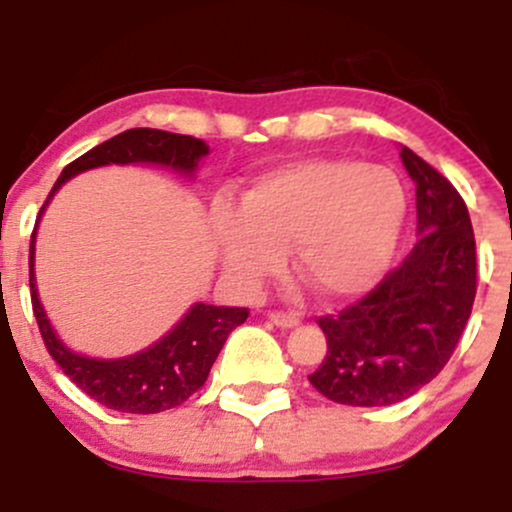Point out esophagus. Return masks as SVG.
Listing matches in <instances>:
<instances>
[{
    "mask_svg": "<svg viewBox=\"0 0 512 512\" xmlns=\"http://www.w3.org/2000/svg\"><path fill=\"white\" fill-rule=\"evenodd\" d=\"M269 320H272L276 327H284V330L298 325V317L291 313H284V310H272V313H269Z\"/></svg>",
    "mask_w": 512,
    "mask_h": 512,
    "instance_id": "esophagus-1",
    "label": "esophagus"
}]
</instances>
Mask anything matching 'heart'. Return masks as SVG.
I'll list each match as a JSON object with an SVG mask.
<instances>
[{
    "label": "heart",
    "mask_w": 512,
    "mask_h": 512,
    "mask_svg": "<svg viewBox=\"0 0 512 512\" xmlns=\"http://www.w3.org/2000/svg\"><path fill=\"white\" fill-rule=\"evenodd\" d=\"M404 219L407 195L392 170L315 158L252 182L240 211L216 214L214 245L243 289L279 272L289 250L293 274L315 296L342 301L378 284Z\"/></svg>",
    "instance_id": "obj_1"
}]
</instances>
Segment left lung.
<instances>
[{"instance_id": "obj_1", "label": "left lung", "mask_w": 512, "mask_h": 512, "mask_svg": "<svg viewBox=\"0 0 512 512\" xmlns=\"http://www.w3.org/2000/svg\"><path fill=\"white\" fill-rule=\"evenodd\" d=\"M416 185L414 250L361 301L317 317L327 356L310 385L349 407H387L421 390L450 361L477 296V243L460 192L404 146Z\"/></svg>"}]
</instances>
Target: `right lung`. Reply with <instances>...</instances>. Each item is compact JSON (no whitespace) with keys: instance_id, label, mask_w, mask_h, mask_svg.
<instances>
[{"instance_id":"add662e5","label":"right lung","mask_w":512,"mask_h":512,"mask_svg":"<svg viewBox=\"0 0 512 512\" xmlns=\"http://www.w3.org/2000/svg\"><path fill=\"white\" fill-rule=\"evenodd\" d=\"M209 154V146L202 139L187 134L163 132V129L137 127L117 134L108 142L93 146L84 156L69 163L57 178L55 187L45 199L43 214L48 202L74 175L84 170L110 166V163H156V166L173 168L182 175H192L197 170L199 158ZM40 221V216H38ZM38 226V223H35ZM33 250L35 231L31 236V303L38 322L40 337L45 349L55 358L57 366L72 383L86 392L88 397L101 402L103 407L125 411V414H158L173 407H180L185 399L207 383V375L226 344L228 334L248 320V308H223V305L195 303L178 325L166 337L158 339L154 346L127 358H88L64 346V342L52 330L40 305L38 289L33 274Z\"/></svg>"}]
</instances>
